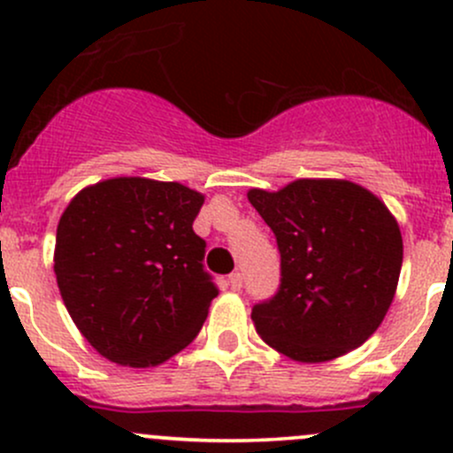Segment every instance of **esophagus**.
<instances>
[{
	"label": "esophagus",
	"mask_w": 453,
	"mask_h": 453,
	"mask_svg": "<svg viewBox=\"0 0 453 453\" xmlns=\"http://www.w3.org/2000/svg\"><path fill=\"white\" fill-rule=\"evenodd\" d=\"M227 282H230V289H232V291H241V289H243V276H241L239 272L230 273V278H227Z\"/></svg>",
	"instance_id": "34e87169"
}]
</instances>
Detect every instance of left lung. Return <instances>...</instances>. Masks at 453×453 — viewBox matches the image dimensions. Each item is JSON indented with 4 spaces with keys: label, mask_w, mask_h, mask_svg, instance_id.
Returning <instances> with one entry per match:
<instances>
[{
    "label": "left lung",
    "mask_w": 453,
    "mask_h": 453,
    "mask_svg": "<svg viewBox=\"0 0 453 453\" xmlns=\"http://www.w3.org/2000/svg\"><path fill=\"white\" fill-rule=\"evenodd\" d=\"M272 227L280 285L254 304L258 335L296 362H328L379 328L395 298L403 241L390 210L344 180H298L278 193L252 188Z\"/></svg>",
    "instance_id": "1"
}]
</instances>
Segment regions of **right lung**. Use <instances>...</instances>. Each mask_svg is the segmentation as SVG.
Here are the masks:
<instances>
[{"mask_svg":"<svg viewBox=\"0 0 453 453\" xmlns=\"http://www.w3.org/2000/svg\"><path fill=\"white\" fill-rule=\"evenodd\" d=\"M203 195L116 177L81 190L57 227L54 273L85 340L109 362L157 366L197 337L219 289L195 234Z\"/></svg>","mask_w":453,"mask_h":453,"instance_id":"1","label":"right lung"}]
</instances>
